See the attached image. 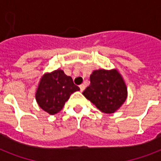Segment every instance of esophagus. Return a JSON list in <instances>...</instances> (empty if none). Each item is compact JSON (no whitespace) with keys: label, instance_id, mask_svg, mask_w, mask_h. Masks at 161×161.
I'll list each match as a JSON object with an SVG mask.
<instances>
[{"label":"esophagus","instance_id":"34e87169","mask_svg":"<svg viewBox=\"0 0 161 161\" xmlns=\"http://www.w3.org/2000/svg\"><path fill=\"white\" fill-rule=\"evenodd\" d=\"M79 88H80L81 92H83V91L85 89V85H84V84H81V85L79 86Z\"/></svg>","mask_w":161,"mask_h":161}]
</instances>
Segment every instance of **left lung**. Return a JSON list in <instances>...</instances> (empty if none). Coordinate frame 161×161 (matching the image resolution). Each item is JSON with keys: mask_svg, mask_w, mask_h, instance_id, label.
I'll return each instance as SVG.
<instances>
[{"mask_svg": "<svg viewBox=\"0 0 161 161\" xmlns=\"http://www.w3.org/2000/svg\"><path fill=\"white\" fill-rule=\"evenodd\" d=\"M83 94L101 112L113 114L125 103L128 91L117 69H98L90 75V84Z\"/></svg>", "mask_w": 161, "mask_h": 161, "instance_id": "left-lung-1", "label": "left lung"}]
</instances>
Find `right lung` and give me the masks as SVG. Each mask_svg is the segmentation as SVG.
Masks as SVG:
<instances>
[{"instance_id":"right-lung-1","label":"right lung","mask_w":161,"mask_h":161,"mask_svg":"<svg viewBox=\"0 0 161 161\" xmlns=\"http://www.w3.org/2000/svg\"><path fill=\"white\" fill-rule=\"evenodd\" d=\"M80 90L70 76L63 70L57 69L44 73L36 88V100L42 109L53 115L63 109L70 95Z\"/></svg>"}]
</instances>
